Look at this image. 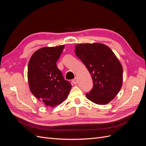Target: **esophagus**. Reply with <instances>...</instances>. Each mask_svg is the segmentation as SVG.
<instances>
[{"label": "esophagus", "mask_w": 146, "mask_h": 146, "mask_svg": "<svg viewBox=\"0 0 146 146\" xmlns=\"http://www.w3.org/2000/svg\"><path fill=\"white\" fill-rule=\"evenodd\" d=\"M72 83L73 84H74V85H76V84L77 83V78L76 77L75 78H74L73 80H72Z\"/></svg>", "instance_id": "34e87169"}]
</instances>
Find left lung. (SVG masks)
I'll use <instances>...</instances> for the list:
<instances>
[{
  "mask_svg": "<svg viewBox=\"0 0 146 146\" xmlns=\"http://www.w3.org/2000/svg\"><path fill=\"white\" fill-rule=\"evenodd\" d=\"M75 53L85 65L93 81L86 98L96 104L105 105L112 100L122 85V66L109 47L103 44H80Z\"/></svg>",
  "mask_w": 146,
  "mask_h": 146,
  "instance_id": "left-lung-1",
  "label": "left lung"
}]
</instances>
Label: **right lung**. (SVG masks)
Returning <instances> with one entry per match:
<instances>
[{"label": "right lung", "instance_id": "1", "mask_svg": "<svg viewBox=\"0 0 146 146\" xmlns=\"http://www.w3.org/2000/svg\"><path fill=\"white\" fill-rule=\"evenodd\" d=\"M64 46L42 47L35 52L28 65V81L33 96L47 107L60 104L68 98L72 86L57 68Z\"/></svg>", "mask_w": 146, "mask_h": 146}]
</instances>
